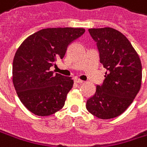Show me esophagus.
Listing matches in <instances>:
<instances>
[{
	"label": "esophagus",
	"instance_id": "1",
	"mask_svg": "<svg viewBox=\"0 0 147 147\" xmlns=\"http://www.w3.org/2000/svg\"><path fill=\"white\" fill-rule=\"evenodd\" d=\"M74 81H75L76 83H79V84L83 83V80H80V79H79V78H74Z\"/></svg>",
	"mask_w": 147,
	"mask_h": 147
}]
</instances>
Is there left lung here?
Returning <instances> with one entry per match:
<instances>
[{
    "label": "left lung",
    "mask_w": 147,
    "mask_h": 147,
    "mask_svg": "<svg viewBox=\"0 0 147 147\" xmlns=\"http://www.w3.org/2000/svg\"><path fill=\"white\" fill-rule=\"evenodd\" d=\"M88 31L107 72L103 84L96 86L86 107L99 119H113L123 113L139 93L142 80L140 59L128 39L118 30L103 28Z\"/></svg>",
    "instance_id": "obj_1"
}]
</instances>
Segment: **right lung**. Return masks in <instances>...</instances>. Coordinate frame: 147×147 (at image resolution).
I'll return each instance as SVG.
<instances>
[{
	"instance_id": "obj_1",
	"label": "right lung",
	"mask_w": 147,
	"mask_h": 147,
	"mask_svg": "<svg viewBox=\"0 0 147 147\" xmlns=\"http://www.w3.org/2000/svg\"><path fill=\"white\" fill-rule=\"evenodd\" d=\"M84 28H53L28 36L13 61V83L22 103L34 114L49 116L61 110L74 85L72 77L53 74L50 67L63 59L67 47Z\"/></svg>"
}]
</instances>
